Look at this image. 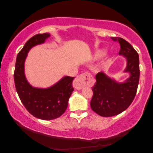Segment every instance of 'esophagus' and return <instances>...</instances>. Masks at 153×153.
<instances>
[{
  "instance_id": "34e87169",
  "label": "esophagus",
  "mask_w": 153,
  "mask_h": 153,
  "mask_svg": "<svg viewBox=\"0 0 153 153\" xmlns=\"http://www.w3.org/2000/svg\"><path fill=\"white\" fill-rule=\"evenodd\" d=\"M93 83L92 75L88 72H85L79 75L74 79L73 82V86L74 88L80 90L85 85H93Z\"/></svg>"
}]
</instances>
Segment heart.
Wrapping results in <instances>:
<instances>
[{
  "label": "heart",
  "instance_id": "1",
  "mask_svg": "<svg viewBox=\"0 0 153 153\" xmlns=\"http://www.w3.org/2000/svg\"><path fill=\"white\" fill-rule=\"evenodd\" d=\"M105 53H106L105 49H100L94 52V53L93 55V58H93V60H99L102 57H103L104 54H105Z\"/></svg>",
  "mask_w": 153,
  "mask_h": 153
}]
</instances>
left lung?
<instances>
[{"mask_svg":"<svg viewBox=\"0 0 153 153\" xmlns=\"http://www.w3.org/2000/svg\"><path fill=\"white\" fill-rule=\"evenodd\" d=\"M111 39L120 44L119 54L126 58L125 72H129V77L125 82L119 83L102 72L96 74V83L92 88L93 95L91 107L103 117L116 116L129 107L137 93L140 76L139 54L136 50L121 37Z\"/></svg>","mask_w":153,"mask_h":153,"instance_id":"1","label":"left lung"}]
</instances>
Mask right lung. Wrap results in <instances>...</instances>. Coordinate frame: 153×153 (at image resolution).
Listing matches in <instances>:
<instances>
[{"instance_id": "obj_1", "label": "right lung", "mask_w": 153, "mask_h": 153, "mask_svg": "<svg viewBox=\"0 0 153 153\" xmlns=\"http://www.w3.org/2000/svg\"><path fill=\"white\" fill-rule=\"evenodd\" d=\"M49 33L37 34L29 39L16 56L14 70V83L22 104L35 118L49 120L63 114L68 105L69 98L74 88V77L65 76L48 88L33 87L25 76L24 62L31 48L45 42Z\"/></svg>"}]
</instances>
